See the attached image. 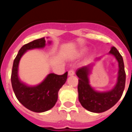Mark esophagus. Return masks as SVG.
I'll list each match as a JSON object with an SVG mask.
<instances>
[{"mask_svg": "<svg viewBox=\"0 0 132 132\" xmlns=\"http://www.w3.org/2000/svg\"><path fill=\"white\" fill-rule=\"evenodd\" d=\"M74 74H75V71H74L73 70H70V71H68V75H69V76L74 75Z\"/></svg>", "mask_w": 132, "mask_h": 132, "instance_id": "1", "label": "esophagus"}]
</instances>
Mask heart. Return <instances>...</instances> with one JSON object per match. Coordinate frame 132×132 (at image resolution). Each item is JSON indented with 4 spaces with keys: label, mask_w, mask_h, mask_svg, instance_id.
I'll list each match as a JSON object with an SVG mask.
<instances>
[{
    "label": "heart",
    "mask_w": 132,
    "mask_h": 132,
    "mask_svg": "<svg viewBox=\"0 0 132 132\" xmlns=\"http://www.w3.org/2000/svg\"><path fill=\"white\" fill-rule=\"evenodd\" d=\"M85 51H86V50H85V49H82V50H79V51L77 53V54H76V56L78 57V56H80V55H83V54H84Z\"/></svg>",
    "instance_id": "obj_1"
}]
</instances>
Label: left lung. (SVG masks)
Masks as SVG:
<instances>
[{"instance_id":"8db88e82","label":"left lung","mask_w":132,"mask_h":132,"mask_svg":"<svg viewBox=\"0 0 132 132\" xmlns=\"http://www.w3.org/2000/svg\"><path fill=\"white\" fill-rule=\"evenodd\" d=\"M109 54L115 57L119 66L116 84L110 91H97L90 86L89 75L93 64L80 68L76 71V75L79 78L78 84L79 102L82 107L92 112H103L112 107L119 100L125 89L126 73L123 57L114 46L111 48Z\"/></svg>"}]
</instances>
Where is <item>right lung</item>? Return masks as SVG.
<instances>
[{
  "instance_id": "obj_1",
  "label": "right lung",
  "mask_w": 132,
  "mask_h": 132,
  "mask_svg": "<svg viewBox=\"0 0 132 132\" xmlns=\"http://www.w3.org/2000/svg\"><path fill=\"white\" fill-rule=\"evenodd\" d=\"M48 43H51V41H48ZM45 45V38L23 45L14 59L11 77L12 87L18 100L27 109L35 112L47 111L55 105L57 101L58 92L65 84L68 77L67 71L62 75L50 73L40 84L35 86H29L20 80L18 66L22 55L27 50L42 48Z\"/></svg>"
}]
</instances>
